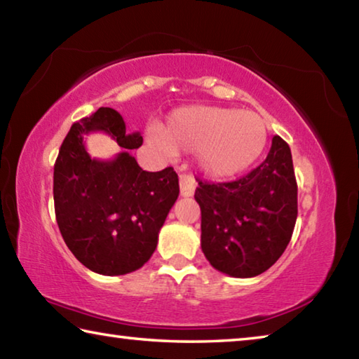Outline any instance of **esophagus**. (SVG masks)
Returning a JSON list of instances; mask_svg holds the SVG:
<instances>
[{
    "instance_id": "obj_1",
    "label": "esophagus",
    "mask_w": 359,
    "mask_h": 359,
    "mask_svg": "<svg viewBox=\"0 0 359 359\" xmlns=\"http://www.w3.org/2000/svg\"><path fill=\"white\" fill-rule=\"evenodd\" d=\"M196 190V180L191 174H180V194L184 198L193 196Z\"/></svg>"
}]
</instances>
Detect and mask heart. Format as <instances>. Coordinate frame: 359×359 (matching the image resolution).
<instances>
[{"mask_svg": "<svg viewBox=\"0 0 359 359\" xmlns=\"http://www.w3.org/2000/svg\"><path fill=\"white\" fill-rule=\"evenodd\" d=\"M154 141L166 151H198V165L212 179L234 177L264 151L267 126L261 115L231 107L191 106L169 115Z\"/></svg>", "mask_w": 359, "mask_h": 359, "instance_id": "b5f03b06", "label": "heart"}]
</instances>
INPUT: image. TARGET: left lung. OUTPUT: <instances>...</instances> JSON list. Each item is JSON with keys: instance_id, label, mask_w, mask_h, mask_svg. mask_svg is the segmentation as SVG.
<instances>
[{"instance_id": "left-lung-1", "label": "left lung", "mask_w": 359, "mask_h": 359, "mask_svg": "<svg viewBox=\"0 0 359 359\" xmlns=\"http://www.w3.org/2000/svg\"><path fill=\"white\" fill-rule=\"evenodd\" d=\"M198 180L201 248L217 271L247 278L263 274L290 244L297 217L293 158L280 136L266 160L234 182Z\"/></svg>"}]
</instances>
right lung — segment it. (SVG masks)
Here are the masks:
<instances>
[{
	"instance_id": "add662e5",
	"label": "right lung",
	"mask_w": 359,
	"mask_h": 359,
	"mask_svg": "<svg viewBox=\"0 0 359 359\" xmlns=\"http://www.w3.org/2000/svg\"><path fill=\"white\" fill-rule=\"evenodd\" d=\"M93 130L112 135L123 152L96 161L83 136ZM142 145L139 133L128 135L121 115L100 107L71 126L53 168L57 223L72 255L102 276H123L142 267L154 255L158 233L179 196L172 168L142 171L130 150Z\"/></svg>"
}]
</instances>
